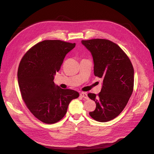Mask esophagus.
<instances>
[{"label":"esophagus","mask_w":154,"mask_h":154,"mask_svg":"<svg viewBox=\"0 0 154 154\" xmlns=\"http://www.w3.org/2000/svg\"><path fill=\"white\" fill-rule=\"evenodd\" d=\"M80 96L83 97V98L86 99V100H88V97L87 94L86 92H81L80 93Z\"/></svg>","instance_id":"obj_1"}]
</instances>
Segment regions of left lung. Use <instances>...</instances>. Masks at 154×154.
<instances>
[{"mask_svg": "<svg viewBox=\"0 0 154 154\" xmlns=\"http://www.w3.org/2000/svg\"><path fill=\"white\" fill-rule=\"evenodd\" d=\"M82 44L92 54L94 75L103 79L99 94H88L96 104L89 114L97 122H109L122 112L132 94V64L124 51L109 40H82Z\"/></svg>", "mask_w": 154, "mask_h": 154, "instance_id": "obj_1", "label": "left lung"}]
</instances>
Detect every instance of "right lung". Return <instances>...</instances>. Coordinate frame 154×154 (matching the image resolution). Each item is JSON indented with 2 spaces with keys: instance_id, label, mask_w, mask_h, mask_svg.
Instances as JSON below:
<instances>
[{
  "instance_id": "right-lung-1",
  "label": "right lung",
  "mask_w": 154,
  "mask_h": 154,
  "mask_svg": "<svg viewBox=\"0 0 154 154\" xmlns=\"http://www.w3.org/2000/svg\"><path fill=\"white\" fill-rule=\"evenodd\" d=\"M75 43L44 40L31 48L21 60L18 83L22 99L31 112L41 122L55 123L67 113L68 106L79 93L62 89L54 83L66 54Z\"/></svg>"
}]
</instances>
